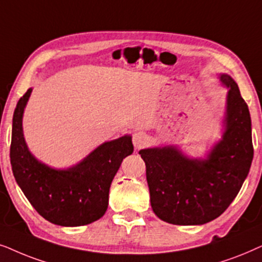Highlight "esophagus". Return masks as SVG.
<instances>
[{
    "label": "esophagus",
    "instance_id": "34e87169",
    "mask_svg": "<svg viewBox=\"0 0 262 262\" xmlns=\"http://www.w3.org/2000/svg\"><path fill=\"white\" fill-rule=\"evenodd\" d=\"M132 140H133V145L135 146V148H138V149L145 147L148 142L147 135H146L145 133H142V132H137V133H134Z\"/></svg>",
    "mask_w": 262,
    "mask_h": 262
}]
</instances>
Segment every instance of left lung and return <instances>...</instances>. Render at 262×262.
I'll return each instance as SVG.
<instances>
[{"instance_id":"left-lung-1","label":"left lung","mask_w":262,"mask_h":262,"mask_svg":"<svg viewBox=\"0 0 262 262\" xmlns=\"http://www.w3.org/2000/svg\"><path fill=\"white\" fill-rule=\"evenodd\" d=\"M225 132L206 159H189L175 147L141 149L151 206L157 217L175 225H201L218 218L238 194L254 156L249 109L231 76Z\"/></svg>"}]
</instances>
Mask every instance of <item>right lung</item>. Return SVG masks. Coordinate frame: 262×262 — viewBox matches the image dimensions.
Listing matches in <instances>:
<instances>
[{
    "label": "right lung",
    "instance_id": "right-lung-1",
    "mask_svg": "<svg viewBox=\"0 0 262 262\" xmlns=\"http://www.w3.org/2000/svg\"><path fill=\"white\" fill-rule=\"evenodd\" d=\"M31 91L19 99L13 116L10 164L17 184L52 224L80 226L98 221L106 212L110 184L122 160L134 151L132 138L104 142L71 169H51L31 155L24 139L23 114Z\"/></svg>",
    "mask_w": 262,
    "mask_h": 262
}]
</instances>
